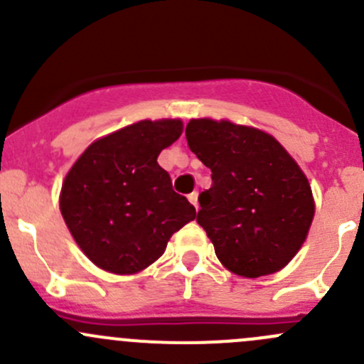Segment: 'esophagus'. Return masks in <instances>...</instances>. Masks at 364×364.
I'll return each mask as SVG.
<instances>
[{
    "mask_svg": "<svg viewBox=\"0 0 364 364\" xmlns=\"http://www.w3.org/2000/svg\"><path fill=\"white\" fill-rule=\"evenodd\" d=\"M188 200H190V203L193 204V208H196L197 211H199V193H197V192L190 193V196H188Z\"/></svg>",
    "mask_w": 364,
    "mask_h": 364,
    "instance_id": "34e87169",
    "label": "esophagus"
}]
</instances>
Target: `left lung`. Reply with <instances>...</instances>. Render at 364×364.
<instances>
[{
  "label": "left lung",
  "instance_id": "left-lung-1",
  "mask_svg": "<svg viewBox=\"0 0 364 364\" xmlns=\"http://www.w3.org/2000/svg\"><path fill=\"white\" fill-rule=\"evenodd\" d=\"M188 148L208 168L197 223L223 267L243 278L278 273L306 241L315 215L310 181L267 132L229 119L186 124Z\"/></svg>",
  "mask_w": 364,
  "mask_h": 364
}]
</instances>
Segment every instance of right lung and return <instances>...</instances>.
I'll return each mask as SVG.
<instances>
[{
	"label": "right lung",
	"mask_w": 364,
	"mask_h": 364,
	"mask_svg": "<svg viewBox=\"0 0 364 364\" xmlns=\"http://www.w3.org/2000/svg\"><path fill=\"white\" fill-rule=\"evenodd\" d=\"M181 119H142L91 142L70 167L60 209L70 234L97 267L137 274L164 255L172 234L196 218L160 167Z\"/></svg>",
	"instance_id": "1"
}]
</instances>
